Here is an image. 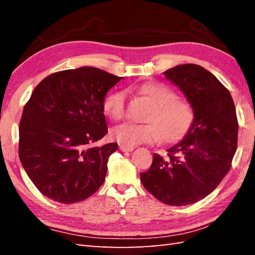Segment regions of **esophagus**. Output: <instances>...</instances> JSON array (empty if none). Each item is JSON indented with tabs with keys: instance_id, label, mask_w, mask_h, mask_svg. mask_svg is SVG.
Instances as JSON below:
<instances>
[{
	"instance_id": "34e87169",
	"label": "esophagus",
	"mask_w": 255,
	"mask_h": 255,
	"mask_svg": "<svg viewBox=\"0 0 255 255\" xmlns=\"http://www.w3.org/2000/svg\"><path fill=\"white\" fill-rule=\"evenodd\" d=\"M119 149H121L123 152H131V151L134 148L133 147H127V145H124V144H119Z\"/></svg>"
}]
</instances>
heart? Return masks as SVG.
Wrapping results in <instances>:
<instances>
[{
  "instance_id": "1",
  "label": "heart",
  "mask_w": 255,
  "mask_h": 255,
  "mask_svg": "<svg viewBox=\"0 0 255 255\" xmlns=\"http://www.w3.org/2000/svg\"><path fill=\"white\" fill-rule=\"evenodd\" d=\"M140 92L152 101L154 108L145 121L148 124L123 123L114 127L112 137L121 144L133 147L140 143H153L162 139L164 142H174L185 134L194 122L192 105L180 101L174 91L161 83H148ZM127 92L116 90L108 94L103 108L108 117L121 119L126 112Z\"/></svg>"
}]
</instances>
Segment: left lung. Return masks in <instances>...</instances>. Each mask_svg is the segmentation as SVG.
Segmentation results:
<instances>
[{
	"mask_svg": "<svg viewBox=\"0 0 255 255\" xmlns=\"http://www.w3.org/2000/svg\"><path fill=\"white\" fill-rule=\"evenodd\" d=\"M163 73L186 96L195 117L183 140L166 150L167 156L153 154L140 180L160 202L185 206L205 198L229 172L239 125L230 92L205 68L187 63Z\"/></svg>",
	"mask_w": 255,
	"mask_h": 255,
	"instance_id": "1",
	"label": "left lung"
}]
</instances>
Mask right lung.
Returning a JSON list of instances; mask_svg holds the SVG:
<instances>
[{"label":"right lung","mask_w":255,"mask_h":255,"mask_svg":"<svg viewBox=\"0 0 255 255\" xmlns=\"http://www.w3.org/2000/svg\"><path fill=\"white\" fill-rule=\"evenodd\" d=\"M122 79L82 67L48 75L32 91L19 123L18 154L27 175L46 197L79 203L104 183L117 143H94L107 132L105 95Z\"/></svg>","instance_id":"1"}]
</instances>
